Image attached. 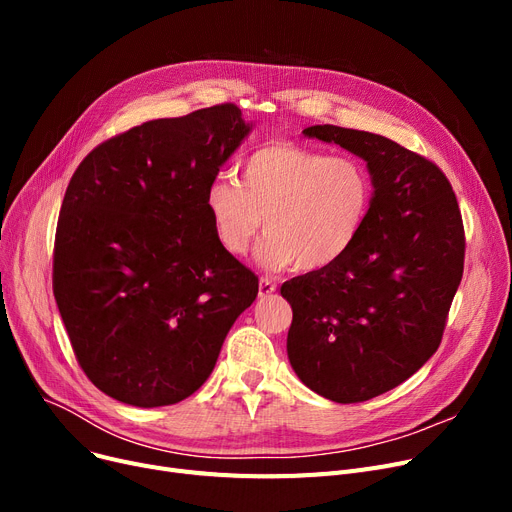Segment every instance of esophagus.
<instances>
[{
  "mask_svg": "<svg viewBox=\"0 0 512 512\" xmlns=\"http://www.w3.org/2000/svg\"><path fill=\"white\" fill-rule=\"evenodd\" d=\"M272 292H276V282L270 278H261L259 280V297L265 299V297H270Z\"/></svg>",
  "mask_w": 512,
  "mask_h": 512,
  "instance_id": "1",
  "label": "esophagus"
}]
</instances>
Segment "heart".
<instances>
[{"mask_svg":"<svg viewBox=\"0 0 512 512\" xmlns=\"http://www.w3.org/2000/svg\"><path fill=\"white\" fill-rule=\"evenodd\" d=\"M373 180L359 159L270 141L242 159V184L213 176L205 209L215 238L245 255L265 224L257 261L267 270L324 272L355 247L369 218Z\"/></svg>","mask_w":512,"mask_h":512,"instance_id":"heart-1","label":"heart"}]
</instances>
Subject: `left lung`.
<instances>
[{
  "label": "left lung",
  "instance_id": "1",
  "mask_svg": "<svg viewBox=\"0 0 512 512\" xmlns=\"http://www.w3.org/2000/svg\"><path fill=\"white\" fill-rule=\"evenodd\" d=\"M303 134L363 157L373 180L355 247L330 270L280 288L292 307L294 373L348 405L396 388L438 351L463 278L465 228L434 161L365 130L324 124Z\"/></svg>",
  "mask_w": 512,
  "mask_h": 512
}]
</instances>
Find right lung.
<instances>
[{
	"mask_svg": "<svg viewBox=\"0 0 512 512\" xmlns=\"http://www.w3.org/2000/svg\"><path fill=\"white\" fill-rule=\"evenodd\" d=\"M251 126L234 103L134 126L76 168L53 245L56 297L87 378L132 407L197 392L259 280L215 238L205 191Z\"/></svg>",
	"mask_w": 512,
	"mask_h": 512,
	"instance_id": "obj_1",
	"label": "right lung"
}]
</instances>
